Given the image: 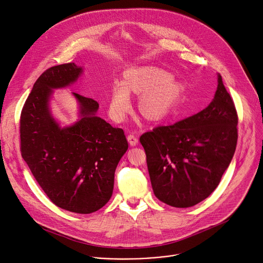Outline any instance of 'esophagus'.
I'll use <instances>...</instances> for the list:
<instances>
[{
	"label": "esophagus",
	"instance_id": "esophagus-1",
	"mask_svg": "<svg viewBox=\"0 0 263 263\" xmlns=\"http://www.w3.org/2000/svg\"><path fill=\"white\" fill-rule=\"evenodd\" d=\"M127 138H128V141H129L130 145H136L138 143V136L136 134H134V133L129 134Z\"/></svg>",
	"mask_w": 263,
	"mask_h": 263
}]
</instances>
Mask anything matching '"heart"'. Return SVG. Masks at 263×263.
<instances>
[{
	"mask_svg": "<svg viewBox=\"0 0 263 263\" xmlns=\"http://www.w3.org/2000/svg\"><path fill=\"white\" fill-rule=\"evenodd\" d=\"M172 76L156 67L132 68L124 73L123 82L111 87L109 115L116 121H123L131 108L130 92L143 96L140 100L142 114L148 118H159L178 106L180 89Z\"/></svg>",
	"mask_w": 263,
	"mask_h": 263,
	"instance_id": "b5f03b06",
	"label": "heart"
}]
</instances>
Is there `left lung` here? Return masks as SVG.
I'll return each instance as SVG.
<instances>
[{
  "mask_svg": "<svg viewBox=\"0 0 263 263\" xmlns=\"http://www.w3.org/2000/svg\"><path fill=\"white\" fill-rule=\"evenodd\" d=\"M217 77L214 99L205 109L139 138L153 192L170 206L187 208L208 198L233 158L238 117L221 76Z\"/></svg>",
  "mask_w": 263,
  "mask_h": 263,
  "instance_id": "left-lung-1",
  "label": "left lung"
}]
</instances>
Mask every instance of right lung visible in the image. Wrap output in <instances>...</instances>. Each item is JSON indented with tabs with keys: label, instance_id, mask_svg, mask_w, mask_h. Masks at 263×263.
Wrapping results in <instances>:
<instances>
[{
	"label": "right lung",
	"instance_id": "right-lung-1",
	"mask_svg": "<svg viewBox=\"0 0 263 263\" xmlns=\"http://www.w3.org/2000/svg\"><path fill=\"white\" fill-rule=\"evenodd\" d=\"M82 73L74 63L52 66L36 80L21 114V153L32 175L56 206L87 214L102 208L114 192L115 173L128 149L123 129L96 116L99 103L72 92L81 119L61 128L53 119L50 97Z\"/></svg>",
	"mask_w": 263,
	"mask_h": 263
}]
</instances>
